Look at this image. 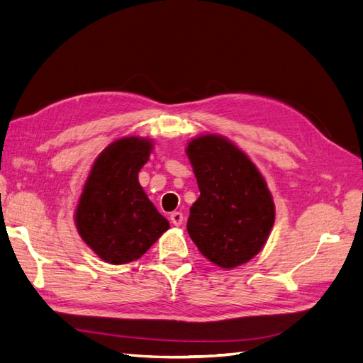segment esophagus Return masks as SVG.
I'll return each instance as SVG.
<instances>
[{
	"mask_svg": "<svg viewBox=\"0 0 363 363\" xmlns=\"http://www.w3.org/2000/svg\"><path fill=\"white\" fill-rule=\"evenodd\" d=\"M170 220H172V224L173 225H176V227H179L182 222H184V215L181 211H173L172 215H170Z\"/></svg>",
	"mask_w": 363,
	"mask_h": 363,
	"instance_id": "1",
	"label": "esophagus"
}]
</instances>
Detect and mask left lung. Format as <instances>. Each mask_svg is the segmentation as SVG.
Instances as JSON below:
<instances>
[{
  "mask_svg": "<svg viewBox=\"0 0 363 363\" xmlns=\"http://www.w3.org/2000/svg\"><path fill=\"white\" fill-rule=\"evenodd\" d=\"M185 153L201 191L187 222L191 240L222 268L248 262L264 248L274 224V202L264 176L224 136L194 138Z\"/></svg>",
  "mask_w": 363,
  "mask_h": 363,
  "instance_id": "obj_1",
  "label": "left lung"
}]
</instances>
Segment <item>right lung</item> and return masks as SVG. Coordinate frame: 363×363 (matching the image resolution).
<instances>
[{"instance_id": "add662e5", "label": "right lung", "mask_w": 363, "mask_h": 363, "mask_svg": "<svg viewBox=\"0 0 363 363\" xmlns=\"http://www.w3.org/2000/svg\"><path fill=\"white\" fill-rule=\"evenodd\" d=\"M152 150L150 139H116L93 162L82 189L75 211L78 233L108 264L136 261L170 228L138 181Z\"/></svg>"}]
</instances>
